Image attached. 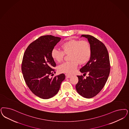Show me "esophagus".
<instances>
[{
    "label": "esophagus",
    "instance_id": "obj_1",
    "mask_svg": "<svg viewBox=\"0 0 129 129\" xmlns=\"http://www.w3.org/2000/svg\"><path fill=\"white\" fill-rule=\"evenodd\" d=\"M65 76H66V77L67 78H71V75L70 74H66Z\"/></svg>",
    "mask_w": 129,
    "mask_h": 129
}]
</instances>
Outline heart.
Here are the masks:
<instances>
[{
    "label": "heart",
    "instance_id": "b5f03b06",
    "mask_svg": "<svg viewBox=\"0 0 129 129\" xmlns=\"http://www.w3.org/2000/svg\"><path fill=\"white\" fill-rule=\"evenodd\" d=\"M62 51L54 49L51 52V58L58 63L62 62L65 54L69 55V61L65 62L58 67L60 72L72 74L78 66L84 65L88 62L91 55L90 45L86 40L71 39L61 45Z\"/></svg>",
    "mask_w": 129,
    "mask_h": 129
}]
</instances>
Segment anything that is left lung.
Wrapping results in <instances>:
<instances>
[{"instance_id":"left-lung-1","label":"left lung","mask_w":129,"mask_h":129,"mask_svg":"<svg viewBox=\"0 0 129 129\" xmlns=\"http://www.w3.org/2000/svg\"><path fill=\"white\" fill-rule=\"evenodd\" d=\"M88 39L91 48V55L89 61L80 71L86 75L77 76L79 81L76 85L78 93L86 98H91L103 89L110 72V63L106 47L102 42L92 36L82 35Z\"/></svg>"}]
</instances>
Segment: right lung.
Masks as SVG:
<instances>
[{"instance_id":"add662e5","label":"right lung","mask_w":129,"mask_h":129,"mask_svg":"<svg viewBox=\"0 0 129 129\" xmlns=\"http://www.w3.org/2000/svg\"><path fill=\"white\" fill-rule=\"evenodd\" d=\"M60 39L52 35L41 36L29 45L24 54L21 70L24 80L33 93L43 99L56 95L65 79L63 73L49 78L56 66L51 52Z\"/></svg>"}]
</instances>
